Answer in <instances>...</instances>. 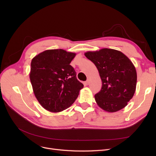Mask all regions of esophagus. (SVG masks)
<instances>
[{
    "label": "esophagus",
    "instance_id": "obj_1",
    "mask_svg": "<svg viewBox=\"0 0 156 156\" xmlns=\"http://www.w3.org/2000/svg\"><path fill=\"white\" fill-rule=\"evenodd\" d=\"M84 85H88V84H89V81H88V80H87V81L84 82Z\"/></svg>",
    "mask_w": 156,
    "mask_h": 156
}]
</instances>
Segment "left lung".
I'll list each match as a JSON object with an SVG mask.
<instances>
[{"label": "left lung", "mask_w": 156, "mask_h": 156, "mask_svg": "<svg viewBox=\"0 0 156 156\" xmlns=\"http://www.w3.org/2000/svg\"><path fill=\"white\" fill-rule=\"evenodd\" d=\"M84 55L95 64L101 79V90L94 96L98 105L108 112L124 108L136 90L133 64L121 51L112 49L87 51Z\"/></svg>", "instance_id": "left-lung-1"}]
</instances>
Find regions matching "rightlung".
<instances>
[{"mask_svg": "<svg viewBox=\"0 0 156 156\" xmlns=\"http://www.w3.org/2000/svg\"><path fill=\"white\" fill-rule=\"evenodd\" d=\"M76 53L49 49L32 59L30 80L33 92L45 110L59 112L72 105L83 88L69 64Z\"/></svg>", "mask_w": 156, "mask_h": 156, "instance_id": "1", "label": "right lung"}]
</instances>
